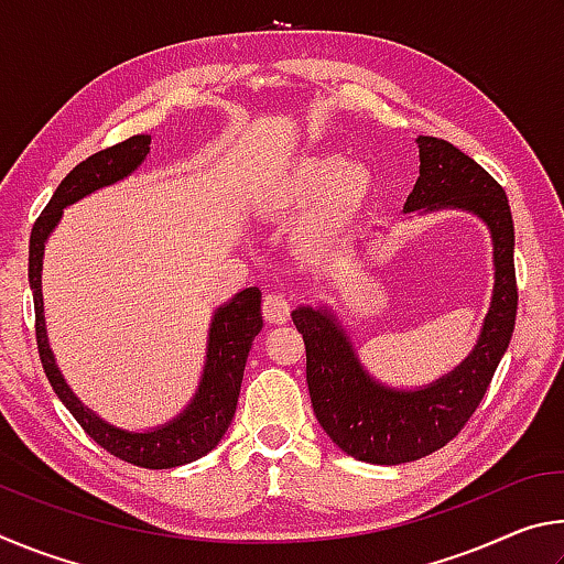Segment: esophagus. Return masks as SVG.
I'll return each mask as SVG.
<instances>
[{
  "instance_id": "34e87169",
  "label": "esophagus",
  "mask_w": 564,
  "mask_h": 564,
  "mask_svg": "<svg viewBox=\"0 0 564 564\" xmlns=\"http://www.w3.org/2000/svg\"><path fill=\"white\" fill-rule=\"evenodd\" d=\"M263 318L269 323H285L291 318V303L281 293H269L263 299Z\"/></svg>"
}]
</instances>
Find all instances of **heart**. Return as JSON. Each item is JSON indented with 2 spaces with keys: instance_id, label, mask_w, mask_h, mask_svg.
<instances>
[{
  "instance_id": "1",
  "label": "heart",
  "mask_w": 564,
  "mask_h": 564,
  "mask_svg": "<svg viewBox=\"0 0 564 564\" xmlns=\"http://www.w3.org/2000/svg\"><path fill=\"white\" fill-rule=\"evenodd\" d=\"M370 184L373 176L362 161L343 159L338 151H316L285 171L269 202L279 212H299L316 202L311 228L326 234L348 226L362 212Z\"/></svg>"
}]
</instances>
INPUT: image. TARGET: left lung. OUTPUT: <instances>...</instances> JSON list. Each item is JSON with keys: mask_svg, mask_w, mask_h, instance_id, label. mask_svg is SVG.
Segmentation results:
<instances>
[{"mask_svg": "<svg viewBox=\"0 0 564 564\" xmlns=\"http://www.w3.org/2000/svg\"><path fill=\"white\" fill-rule=\"evenodd\" d=\"M420 176L403 214L465 212L480 218L492 238L495 283L488 316L467 358L451 373L420 388H393L368 373L348 326L328 303L299 305L291 316L305 343V380L318 423L343 453L362 463L417 460L463 431L510 346L518 285L514 226L502 186L477 161L435 137H417Z\"/></svg>", "mask_w": 564, "mask_h": 564, "instance_id": "1", "label": "left lung"}]
</instances>
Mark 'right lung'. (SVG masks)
<instances>
[{"instance_id":"add662e5","label":"right lung","mask_w":564,"mask_h":564,"mask_svg":"<svg viewBox=\"0 0 564 564\" xmlns=\"http://www.w3.org/2000/svg\"><path fill=\"white\" fill-rule=\"evenodd\" d=\"M149 144L151 133H137V137L82 161L79 166H74L66 174L59 188L54 191L52 202L46 204L32 228L30 289L34 295L36 346H40L44 373L50 378L54 393L76 417V423L87 431L91 441H97L104 451L121 457V460L149 467V470H169V467L194 463L206 453H212L226 435L228 425H231L238 393H241L248 350H251L253 338L263 328L261 291H238L231 301H226L214 311L212 326H208L202 380H198L194 398L188 400V405L176 417H171L164 425L151 427V431H127V427L113 425L99 413H94L87 403H82V398L69 388L59 366H56L50 336H46L42 299L44 248L54 228L59 226L64 208L82 202L94 191L119 184V181L131 176L147 161L151 151Z\"/></svg>"}]
</instances>
